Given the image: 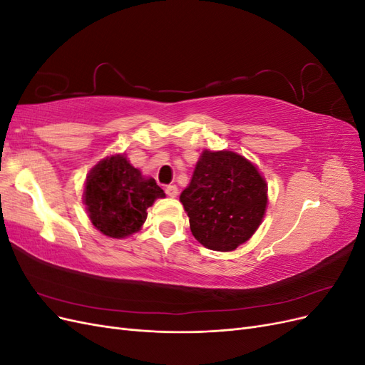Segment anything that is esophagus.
Wrapping results in <instances>:
<instances>
[{"label":"esophagus","mask_w":365,"mask_h":365,"mask_svg":"<svg viewBox=\"0 0 365 365\" xmlns=\"http://www.w3.org/2000/svg\"><path fill=\"white\" fill-rule=\"evenodd\" d=\"M165 195L170 196V197H176V196H178V187H176L175 184L165 185Z\"/></svg>","instance_id":"1"}]
</instances>
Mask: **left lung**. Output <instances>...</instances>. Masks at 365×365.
Segmentation results:
<instances>
[{"label": "left lung", "mask_w": 365, "mask_h": 365, "mask_svg": "<svg viewBox=\"0 0 365 365\" xmlns=\"http://www.w3.org/2000/svg\"><path fill=\"white\" fill-rule=\"evenodd\" d=\"M267 182L242 155L204 150L180 201L195 239L213 251H233L247 242L267 210Z\"/></svg>", "instance_id": "1"}]
</instances>
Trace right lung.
<instances>
[{"label":"right lung","mask_w":365,"mask_h":365,"mask_svg":"<svg viewBox=\"0 0 365 365\" xmlns=\"http://www.w3.org/2000/svg\"><path fill=\"white\" fill-rule=\"evenodd\" d=\"M164 192L123 155L98 163L86 176L83 202L93 225L109 237H126L145 224L146 210Z\"/></svg>","instance_id":"obj_1"}]
</instances>
